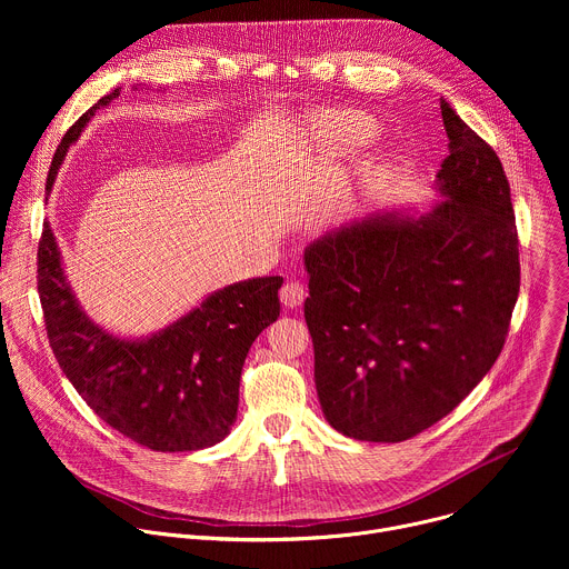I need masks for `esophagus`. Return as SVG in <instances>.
<instances>
[{"label":"esophagus","instance_id":"obj_1","mask_svg":"<svg viewBox=\"0 0 569 569\" xmlns=\"http://www.w3.org/2000/svg\"><path fill=\"white\" fill-rule=\"evenodd\" d=\"M279 297H281V303H283L286 308H297V306H301L303 299H306V288H303L299 281H290V283H286V286L281 288Z\"/></svg>","mask_w":569,"mask_h":569}]
</instances>
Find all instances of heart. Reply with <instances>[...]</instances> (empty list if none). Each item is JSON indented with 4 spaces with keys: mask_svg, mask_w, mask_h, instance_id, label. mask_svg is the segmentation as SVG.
I'll list each match as a JSON object with an SVG mask.
<instances>
[{
    "mask_svg": "<svg viewBox=\"0 0 569 569\" xmlns=\"http://www.w3.org/2000/svg\"><path fill=\"white\" fill-rule=\"evenodd\" d=\"M312 134L342 148L362 146L373 139L376 126L358 112H323L312 121Z\"/></svg>",
    "mask_w": 569,
    "mask_h": 569,
    "instance_id": "heart-1",
    "label": "heart"
}]
</instances>
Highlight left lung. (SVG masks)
<instances>
[{
	"label": "left lung",
	"mask_w": 569,
	"mask_h": 569,
	"mask_svg": "<svg viewBox=\"0 0 569 569\" xmlns=\"http://www.w3.org/2000/svg\"><path fill=\"white\" fill-rule=\"evenodd\" d=\"M450 154L430 211L385 207L303 250V317L327 421L376 443L410 439L498 360L520 290L511 189L496 150L441 99Z\"/></svg>",
	"instance_id": "obj_1"
}]
</instances>
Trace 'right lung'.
I'll list each match as a JSON object with an SVG mask.
<instances>
[{"mask_svg": "<svg viewBox=\"0 0 569 569\" xmlns=\"http://www.w3.org/2000/svg\"><path fill=\"white\" fill-rule=\"evenodd\" d=\"M119 94L114 88L67 130L51 161L47 196L67 150ZM281 283V277L229 283L164 329L128 338L101 327L80 306L49 220L38 250V292L60 369L110 428L157 452L202 450L229 435L242 362L279 317Z\"/></svg>", "mask_w": 569, "mask_h": 569, "instance_id": "obj_1", "label": "right lung"}]
</instances>
